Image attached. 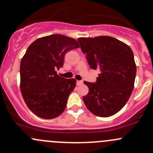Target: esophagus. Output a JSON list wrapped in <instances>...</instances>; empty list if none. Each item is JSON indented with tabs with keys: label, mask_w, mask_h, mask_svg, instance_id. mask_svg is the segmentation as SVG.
<instances>
[{
	"label": "esophagus",
	"mask_w": 153,
	"mask_h": 153,
	"mask_svg": "<svg viewBox=\"0 0 153 153\" xmlns=\"http://www.w3.org/2000/svg\"><path fill=\"white\" fill-rule=\"evenodd\" d=\"M76 83H77V85H81V84H83V81H82V80H77Z\"/></svg>",
	"instance_id": "1"
}]
</instances>
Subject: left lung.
I'll list each match as a JSON object with an SVG mask.
<instances>
[{
  "instance_id": "left-lung-1",
  "label": "left lung",
  "mask_w": 153,
  "mask_h": 153,
  "mask_svg": "<svg viewBox=\"0 0 153 153\" xmlns=\"http://www.w3.org/2000/svg\"><path fill=\"white\" fill-rule=\"evenodd\" d=\"M80 48L90 68L100 71L96 83L84 81L88 94L83 97L94 115L106 117L120 111L133 91L137 66L131 48L110 36L79 38Z\"/></svg>"
}]
</instances>
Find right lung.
I'll return each mask as SVG.
<instances>
[{"label":"right lung","mask_w":153,"mask_h":153,"mask_svg":"<svg viewBox=\"0 0 153 153\" xmlns=\"http://www.w3.org/2000/svg\"><path fill=\"white\" fill-rule=\"evenodd\" d=\"M79 48L76 40L60 34L42 37L30 45L20 63V90L27 106L43 119L58 117L66 108L76 80L56 74L65 54Z\"/></svg>","instance_id":"1"}]
</instances>
